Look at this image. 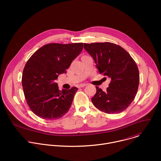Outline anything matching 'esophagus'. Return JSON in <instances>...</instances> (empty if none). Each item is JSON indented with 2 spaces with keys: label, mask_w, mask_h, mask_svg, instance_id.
I'll list each match as a JSON object with an SVG mask.
<instances>
[{
  "label": "esophagus",
  "mask_w": 161,
  "mask_h": 161,
  "mask_svg": "<svg viewBox=\"0 0 161 161\" xmlns=\"http://www.w3.org/2000/svg\"><path fill=\"white\" fill-rule=\"evenodd\" d=\"M86 85H87L86 83H81V84H80L78 85V88H81V87H83V86H85Z\"/></svg>",
  "instance_id": "esophagus-1"
}]
</instances>
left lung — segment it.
I'll return each instance as SVG.
<instances>
[{
    "mask_svg": "<svg viewBox=\"0 0 161 161\" xmlns=\"http://www.w3.org/2000/svg\"><path fill=\"white\" fill-rule=\"evenodd\" d=\"M84 48L94 59L99 73L111 78L106 91L96 86L93 104L108 114L126 109L134 99L140 83L134 59L120 46L109 42L84 43Z\"/></svg>",
    "mask_w": 161,
    "mask_h": 161,
    "instance_id": "left-lung-1",
    "label": "left lung"
}]
</instances>
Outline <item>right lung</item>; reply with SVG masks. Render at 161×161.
Instances as JSON below:
<instances>
[{
    "mask_svg": "<svg viewBox=\"0 0 161 161\" xmlns=\"http://www.w3.org/2000/svg\"><path fill=\"white\" fill-rule=\"evenodd\" d=\"M83 44H46L27 62L21 83L27 103L37 117L53 120L69 110L78 88L60 91L55 81L81 52Z\"/></svg>",
    "mask_w": 161,
    "mask_h": 161,
    "instance_id": "obj_1",
    "label": "right lung"
}]
</instances>
